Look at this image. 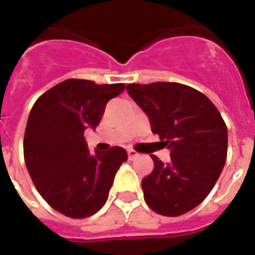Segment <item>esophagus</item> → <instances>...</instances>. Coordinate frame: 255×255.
Returning <instances> with one entry per match:
<instances>
[{
	"instance_id": "obj_1",
	"label": "esophagus",
	"mask_w": 255,
	"mask_h": 255,
	"mask_svg": "<svg viewBox=\"0 0 255 255\" xmlns=\"http://www.w3.org/2000/svg\"><path fill=\"white\" fill-rule=\"evenodd\" d=\"M138 157L139 153H136V151L132 149H128V158H129V160H135V158H138Z\"/></svg>"
}]
</instances>
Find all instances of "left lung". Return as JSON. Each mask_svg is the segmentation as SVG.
<instances>
[{
	"mask_svg": "<svg viewBox=\"0 0 255 255\" xmlns=\"http://www.w3.org/2000/svg\"><path fill=\"white\" fill-rule=\"evenodd\" d=\"M127 91L171 151L169 164L151 155L154 171L142 180L144 201L162 216L187 213L208 197L225 165L224 120L206 95L184 84L132 83Z\"/></svg>",
	"mask_w": 255,
	"mask_h": 255,
	"instance_id": "left-lung-1",
	"label": "left lung"
}]
</instances>
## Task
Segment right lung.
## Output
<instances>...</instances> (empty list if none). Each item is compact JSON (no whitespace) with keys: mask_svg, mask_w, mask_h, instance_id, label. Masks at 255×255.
Segmentation results:
<instances>
[{"mask_svg":"<svg viewBox=\"0 0 255 255\" xmlns=\"http://www.w3.org/2000/svg\"><path fill=\"white\" fill-rule=\"evenodd\" d=\"M124 89V83L68 79L41 95L31 109L23 146L25 166L42 198L68 217L97 213L127 161L120 146L90 154L83 136L87 128H97L106 104Z\"/></svg>","mask_w":255,"mask_h":255,"instance_id":"1","label":"right lung"}]
</instances>
